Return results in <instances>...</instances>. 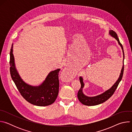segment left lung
Instances as JSON below:
<instances>
[{
	"instance_id": "1",
	"label": "left lung",
	"mask_w": 132,
	"mask_h": 132,
	"mask_svg": "<svg viewBox=\"0 0 132 132\" xmlns=\"http://www.w3.org/2000/svg\"><path fill=\"white\" fill-rule=\"evenodd\" d=\"M109 34L113 37H114V38L118 41L119 45L121 46L122 50H123V60H124V51H123V47L122 45V44L120 43V40L119 37H118V35L113 30H110L109 32ZM123 63H124V61H123ZM124 65L123 64V66L122 67L121 72L120 75V77L117 82L113 85V86L109 89V90H106L103 93L101 94L100 95L95 96V97H89L85 96L84 94L82 92V89L84 87V84L83 82V79L81 77H79V80L81 84V87L80 89L79 90L78 94H77V97L78 99H79V101L83 104L85 105H88V106H93V105H96L100 104L101 103H102L108 100L114 93L116 90L117 89L120 82L121 81L122 79V77L123 75V71H124Z\"/></svg>"
}]
</instances>
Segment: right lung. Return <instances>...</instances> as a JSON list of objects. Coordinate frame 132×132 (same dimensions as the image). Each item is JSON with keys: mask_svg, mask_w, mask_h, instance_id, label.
Listing matches in <instances>:
<instances>
[{"mask_svg": "<svg viewBox=\"0 0 132 132\" xmlns=\"http://www.w3.org/2000/svg\"><path fill=\"white\" fill-rule=\"evenodd\" d=\"M12 52L13 44L10 52V72L11 77L21 96L28 102L37 106H47L53 103L59 94V73L60 69L50 72L40 86H30L22 80L17 72Z\"/></svg>", "mask_w": 132, "mask_h": 132, "instance_id": "1", "label": "right lung"}]
</instances>
